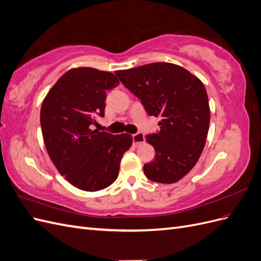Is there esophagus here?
<instances>
[{
	"instance_id": "obj_1",
	"label": "esophagus",
	"mask_w": 261,
	"mask_h": 261,
	"mask_svg": "<svg viewBox=\"0 0 261 261\" xmlns=\"http://www.w3.org/2000/svg\"><path fill=\"white\" fill-rule=\"evenodd\" d=\"M145 135L141 133H137V134H134L133 135V145L134 147H138L141 144L145 143Z\"/></svg>"
}]
</instances>
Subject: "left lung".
<instances>
[{
	"instance_id": "1",
	"label": "left lung",
	"mask_w": 261,
	"mask_h": 261,
	"mask_svg": "<svg viewBox=\"0 0 261 261\" xmlns=\"http://www.w3.org/2000/svg\"><path fill=\"white\" fill-rule=\"evenodd\" d=\"M115 74L150 116L161 117L160 130L146 137L155 158L144 165L145 175L158 183H175L194 168L206 144L210 123L206 88L187 69L167 62Z\"/></svg>"
}]
</instances>
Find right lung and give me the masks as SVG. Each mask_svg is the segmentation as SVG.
I'll return each mask as SVG.
<instances>
[{
    "label": "right lung",
    "instance_id": "obj_1",
    "mask_svg": "<svg viewBox=\"0 0 261 261\" xmlns=\"http://www.w3.org/2000/svg\"><path fill=\"white\" fill-rule=\"evenodd\" d=\"M120 82L111 72L91 67L69 69L44 98L40 123L46 151L60 174L73 186L97 192L114 183L129 134L92 129L105 116L107 91Z\"/></svg>",
    "mask_w": 261,
    "mask_h": 261
}]
</instances>
